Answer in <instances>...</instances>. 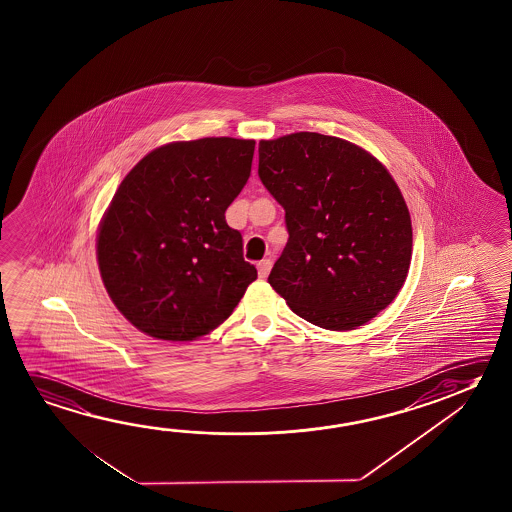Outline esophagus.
<instances>
[{"instance_id": "1", "label": "esophagus", "mask_w": 512, "mask_h": 512, "mask_svg": "<svg viewBox=\"0 0 512 512\" xmlns=\"http://www.w3.org/2000/svg\"><path fill=\"white\" fill-rule=\"evenodd\" d=\"M271 266H273V262L271 260H262L257 264V269H259V277L260 278H268L269 271H271Z\"/></svg>"}]
</instances>
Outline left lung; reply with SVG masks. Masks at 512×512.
I'll list each match as a JSON object with an SVG mask.
<instances>
[{"instance_id":"8db88e82","label":"left lung","mask_w":512,"mask_h":512,"mask_svg":"<svg viewBox=\"0 0 512 512\" xmlns=\"http://www.w3.org/2000/svg\"><path fill=\"white\" fill-rule=\"evenodd\" d=\"M259 176L289 232L268 282L294 314L353 330L393 302L411 266L412 225L382 162L339 137L296 132L260 141Z\"/></svg>"}]
</instances>
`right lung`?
I'll list each match as a JSON object with an SVG mask.
<instances>
[{
    "label": "right lung",
    "mask_w": 512,
    "mask_h": 512,
    "mask_svg": "<svg viewBox=\"0 0 512 512\" xmlns=\"http://www.w3.org/2000/svg\"><path fill=\"white\" fill-rule=\"evenodd\" d=\"M255 141L205 137L150 151L101 219L96 255L110 300L135 328L193 341L219 327L257 269L225 210L252 171Z\"/></svg>",
    "instance_id": "right-lung-1"
}]
</instances>
